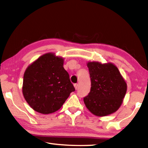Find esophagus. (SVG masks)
<instances>
[{"mask_svg": "<svg viewBox=\"0 0 148 148\" xmlns=\"http://www.w3.org/2000/svg\"><path fill=\"white\" fill-rule=\"evenodd\" d=\"M78 84H74V87H75V89H76V90H77V88H78Z\"/></svg>", "mask_w": 148, "mask_h": 148, "instance_id": "esophagus-1", "label": "esophagus"}]
</instances>
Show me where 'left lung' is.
I'll return each instance as SVG.
<instances>
[{"label": "left lung", "instance_id": "obj_1", "mask_svg": "<svg viewBox=\"0 0 148 148\" xmlns=\"http://www.w3.org/2000/svg\"><path fill=\"white\" fill-rule=\"evenodd\" d=\"M91 77L89 95L84 98L86 106L97 116H106L119 108L127 92L126 82L117 67L112 62H88Z\"/></svg>", "mask_w": 148, "mask_h": 148}]
</instances>
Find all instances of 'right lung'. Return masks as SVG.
<instances>
[{"label": "right lung", "instance_id": "right-lung-1", "mask_svg": "<svg viewBox=\"0 0 148 148\" xmlns=\"http://www.w3.org/2000/svg\"><path fill=\"white\" fill-rule=\"evenodd\" d=\"M63 63L62 57L47 53L25 70L22 92L34 111L43 114L53 113L61 108L70 94L75 91Z\"/></svg>", "mask_w": 148, "mask_h": 148}]
</instances>
